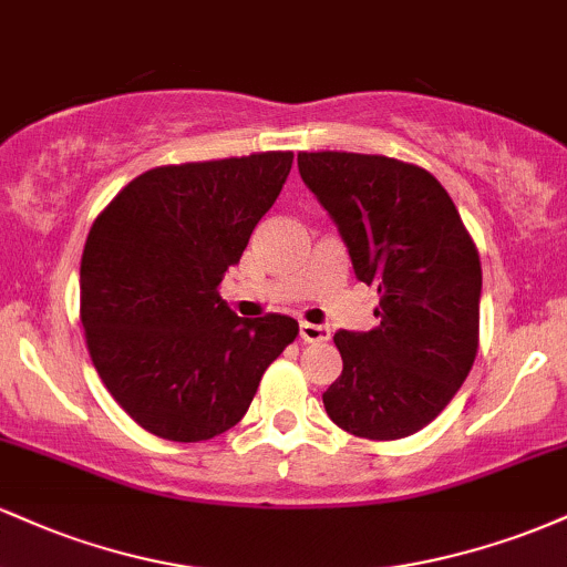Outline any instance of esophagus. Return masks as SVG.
Segmentation results:
<instances>
[{
    "label": "esophagus",
    "mask_w": 567,
    "mask_h": 567,
    "mask_svg": "<svg viewBox=\"0 0 567 567\" xmlns=\"http://www.w3.org/2000/svg\"><path fill=\"white\" fill-rule=\"evenodd\" d=\"M298 333H301V341L306 343H322L330 338V328L328 324H311V322H301L298 324Z\"/></svg>",
    "instance_id": "1"
}]
</instances>
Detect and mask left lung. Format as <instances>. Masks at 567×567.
Listing matches in <instances>:
<instances>
[{
  "instance_id": "8db88e82",
  "label": "left lung",
  "mask_w": 567,
  "mask_h": 567,
  "mask_svg": "<svg viewBox=\"0 0 567 567\" xmlns=\"http://www.w3.org/2000/svg\"><path fill=\"white\" fill-rule=\"evenodd\" d=\"M360 282L379 288V328L338 330L343 370L322 394L343 432L400 440L445 410L477 357L483 269L432 173L375 154H298Z\"/></svg>"
}]
</instances>
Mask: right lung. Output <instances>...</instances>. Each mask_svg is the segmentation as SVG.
<instances>
[{
    "label": "right lung",
    "mask_w": 567,
    "mask_h": 567,
    "mask_svg": "<svg viewBox=\"0 0 567 567\" xmlns=\"http://www.w3.org/2000/svg\"><path fill=\"white\" fill-rule=\"evenodd\" d=\"M290 167L292 152L154 167L95 218L80 269L82 328L101 381L146 432L173 442L224 434L296 341L292 317L245 320L218 296Z\"/></svg>",
    "instance_id": "obj_1"
}]
</instances>
